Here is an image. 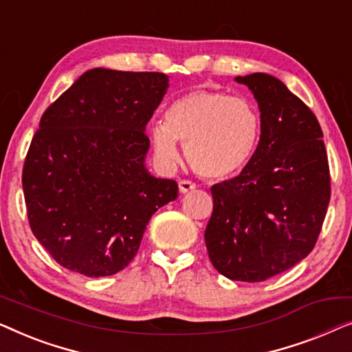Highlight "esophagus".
<instances>
[{
	"label": "esophagus",
	"mask_w": 352,
	"mask_h": 352,
	"mask_svg": "<svg viewBox=\"0 0 352 352\" xmlns=\"http://www.w3.org/2000/svg\"><path fill=\"white\" fill-rule=\"evenodd\" d=\"M195 187H197L195 182H192L189 179H181L179 181V192H181V194H186V192L194 190Z\"/></svg>",
	"instance_id": "obj_1"
}]
</instances>
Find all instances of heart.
<instances>
[{"label":"heart","instance_id":"obj_1","mask_svg":"<svg viewBox=\"0 0 352 352\" xmlns=\"http://www.w3.org/2000/svg\"><path fill=\"white\" fill-rule=\"evenodd\" d=\"M261 136V118L245 98L223 91L195 89L177 98L166 122L155 123L151 141L157 157L175 166L184 144L187 160L206 179H226L248 165Z\"/></svg>","mask_w":352,"mask_h":352}]
</instances>
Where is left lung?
I'll return each instance as SVG.
<instances>
[{"mask_svg": "<svg viewBox=\"0 0 352 352\" xmlns=\"http://www.w3.org/2000/svg\"><path fill=\"white\" fill-rule=\"evenodd\" d=\"M261 112L256 152L239 176L211 187L210 261L230 280L263 282L305 259L330 201V170L312 110L276 76H237Z\"/></svg>", "mask_w": 352, "mask_h": 352, "instance_id": "1", "label": "left lung"}]
</instances>
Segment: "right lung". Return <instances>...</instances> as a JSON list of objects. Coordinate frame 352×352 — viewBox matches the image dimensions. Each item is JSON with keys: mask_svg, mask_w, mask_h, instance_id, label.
I'll use <instances>...</instances> for the list:
<instances>
[{"mask_svg": "<svg viewBox=\"0 0 352 352\" xmlns=\"http://www.w3.org/2000/svg\"><path fill=\"white\" fill-rule=\"evenodd\" d=\"M168 89L158 72H85L45 110L22 171L30 229L60 266L113 276L136 256L177 184L146 170V124Z\"/></svg>", "mask_w": 352, "mask_h": 352, "instance_id": "right-lung-1", "label": "right lung"}]
</instances>
